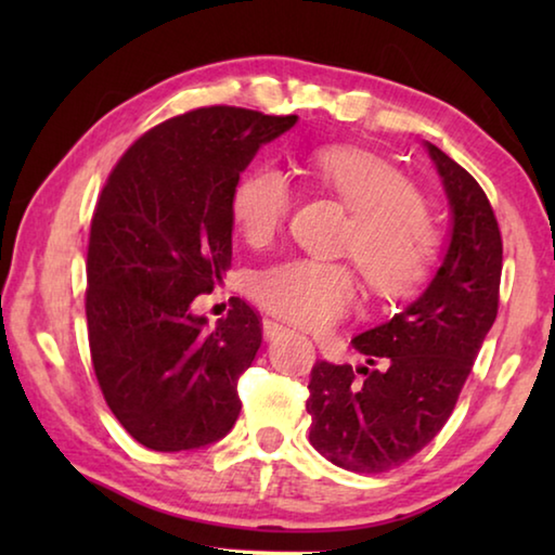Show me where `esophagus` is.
Masks as SVG:
<instances>
[{
    "mask_svg": "<svg viewBox=\"0 0 555 555\" xmlns=\"http://www.w3.org/2000/svg\"><path fill=\"white\" fill-rule=\"evenodd\" d=\"M288 331L286 325H281V323H276V321H264V337L267 340H274V337H279V335H284Z\"/></svg>",
    "mask_w": 555,
    "mask_h": 555,
    "instance_id": "34e87169",
    "label": "esophagus"
}]
</instances>
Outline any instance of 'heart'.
I'll return each instance as SVG.
<instances>
[{"instance_id": "1", "label": "heart", "mask_w": 555, "mask_h": 555, "mask_svg": "<svg viewBox=\"0 0 555 555\" xmlns=\"http://www.w3.org/2000/svg\"><path fill=\"white\" fill-rule=\"evenodd\" d=\"M308 171L347 210L343 249L382 296L416 288L434 267L440 234L416 188L397 168L360 149L325 146L308 156ZM288 178L259 166L232 193V222L251 247H264L288 218ZM255 296L269 313L308 331L343 318L357 300V279L343 261L288 259L261 271Z\"/></svg>"}]
</instances>
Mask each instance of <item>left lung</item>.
<instances>
[{
	"label": "left lung",
	"instance_id": "obj_1",
	"mask_svg": "<svg viewBox=\"0 0 555 555\" xmlns=\"http://www.w3.org/2000/svg\"><path fill=\"white\" fill-rule=\"evenodd\" d=\"M450 242L436 276L387 323L352 337L364 367L315 362L306 409L311 446L333 465L377 475L399 467L446 426L496 318L502 234L480 183L436 144Z\"/></svg>",
	"mask_w": 555,
	"mask_h": 555
}]
</instances>
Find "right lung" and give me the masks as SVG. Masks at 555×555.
Listing matches in <instances>:
<instances>
[{
    "label": "right lung",
    "mask_w": 555,
    "mask_h": 555,
    "mask_svg": "<svg viewBox=\"0 0 555 555\" xmlns=\"http://www.w3.org/2000/svg\"><path fill=\"white\" fill-rule=\"evenodd\" d=\"M242 107L166 119L112 168L88 244V337L100 389L127 434L158 453L210 446L240 416V374L261 345L242 298L208 331L195 296L232 261V193L261 146L296 125Z\"/></svg>",
    "instance_id": "right-lung-1"
}]
</instances>
